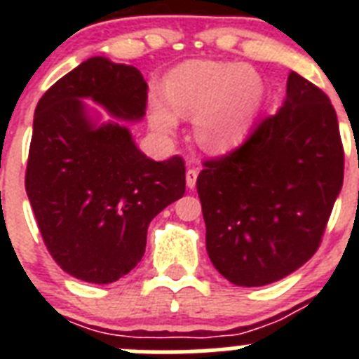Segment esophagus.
I'll return each mask as SVG.
<instances>
[{
  "instance_id": "esophagus-1",
  "label": "esophagus",
  "mask_w": 359,
  "mask_h": 359,
  "mask_svg": "<svg viewBox=\"0 0 359 359\" xmlns=\"http://www.w3.org/2000/svg\"><path fill=\"white\" fill-rule=\"evenodd\" d=\"M198 174H199L198 169H194V167L187 170V187H189V189H194L196 187V182H198Z\"/></svg>"
}]
</instances>
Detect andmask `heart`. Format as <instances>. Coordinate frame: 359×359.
I'll use <instances>...</instances> for the list:
<instances>
[{"instance_id":"1","label":"heart","mask_w":359,"mask_h":359,"mask_svg":"<svg viewBox=\"0 0 359 359\" xmlns=\"http://www.w3.org/2000/svg\"><path fill=\"white\" fill-rule=\"evenodd\" d=\"M167 100L151 104L152 126L170 133L176 114L196 118L199 144L223 152L243 140L262 100V82L255 73L231 62L194 61L167 79ZM175 110L172 111V109Z\"/></svg>"}]
</instances>
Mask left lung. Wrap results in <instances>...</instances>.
I'll use <instances>...</instances> for the list:
<instances>
[{"label":"left lung","mask_w":359,"mask_h":359,"mask_svg":"<svg viewBox=\"0 0 359 359\" xmlns=\"http://www.w3.org/2000/svg\"><path fill=\"white\" fill-rule=\"evenodd\" d=\"M203 167L196 187L212 264L236 286L280 280L316 253L344 185L334 107L291 72L280 111Z\"/></svg>","instance_id":"8db88e82"}]
</instances>
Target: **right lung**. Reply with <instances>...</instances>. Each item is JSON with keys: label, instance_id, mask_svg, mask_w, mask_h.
Wrapping results in <instances>:
<instances>
[{"label": "right lung", "instance_id": "add662e5", "mask_svg": "<svg viewBox=\"0 0 359 359\" xmlns=\"http://www.w3.org/2000/svg\"><path fill=\"white\" fill-rule=\"evenodd\" d=\"M81 97L138 120L147 84L104 57L59 79L37 102L25 189L53 261L79 280L109 284L142 261L152 219L183 198L185 160H149L118 123L93 128Z\"/></svg>", "mask_w": 359, "mask_h": 359}]
</instances>
